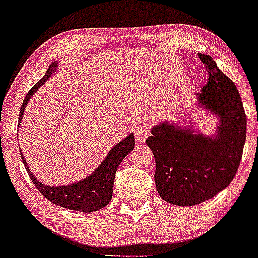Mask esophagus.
Returning a JSON list of instances; mask_svg holds the SVG:
<instances>
[{
    "instance_id": "1",
    "label": "esophagus",
    "mask_w": 258,
    "mask_h": 258,
    "mask_svg": "<svg viewBox=\"0 0 258 258\" xmlns=\"http://www.w3.org/2000/svg\"><path fill=\"white\" fill-rule=\"evenodd\" d=\"M134 133H135V139H137L139 143H143V141L146 140V138L149 137L150 128L147 124H141V125H139L135 128Z\"/></svg>"
}]
</instances>
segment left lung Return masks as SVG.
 Wrapping results in <instances>:
<instances>
[{
  "label": "left lung",
  "mask_w": 258,
  "mask_h": 258,
  "mask_svg": "<svg viewBox=\"0 0 258 258\" xmlns=\"http://www.w3.org/2000/svg\"><path fill=\"white\" fill-rule=\"evenodd\" d=\"M198 56L208 73L198 102L218 117L216 135L161 123L146 139L155 156L157 191L176 206L201 204L224 190L235 178L246 140V114L235 84L212 57Z\"/></svg>",
  "instance_id": "obj_1"
}]
</instances>
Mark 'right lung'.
Wrapping results in <instances>:
<instances>
[{"mask_svg": "<svg viewBox=\"0 0 258 258\" xmlns=\"http://www.w3.org/2000/svg\"><path fill=\"white\" fill-rule=\"evenodd\" d=\"M57 66H58V63H52L46 71L42 79H40L29 90L22 103L18 125L23 118V113H24L28 101L37 91V89L42 86L43 83L56 72ZM134 135L130 134L129 137L123 139L114 147H112L107 157L101 162L100 166L95 169V172H92V174L86 176L85 179L78 181V183L62 185V186H47V185L40 183L29 169L23 153H20V157H22V161L31 181L46 199L50 200L53 204L58 205V206L69 208V210L80 211V212H94V211L101 210V208L107 206L111 201L112 195H113L115 172H117L121 161L125 158V156L134 149Z\"/></svg>", "mask_w": 258, "mask_h": 258, "instance_id": "1", "label": "right lung"}]
</instances>
